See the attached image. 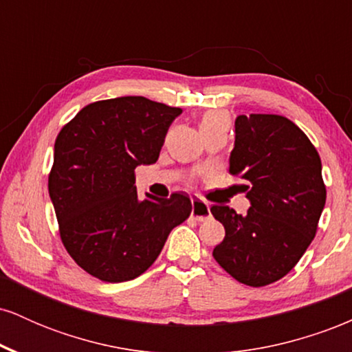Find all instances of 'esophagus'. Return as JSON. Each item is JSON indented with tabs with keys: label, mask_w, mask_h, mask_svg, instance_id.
I'll return each mask as SVG.
<instances>
[{
	"label": "esophagus",
	"mask_w": 352,
	"mask_h": 352,
	"mask_svg": "<svg viewBox=\"0 0 352 352\" xmlns=\"http://www.w3.org/2000/svg\"><path fill=\"white\" fill-rule=\"evenodd\" d=\"M192 217L195 218L197 221L208 220V218L212 217V213H210V207L207 201L199 199V197L192 199Z\"/></svg>",
	"instance_id": "34e87169"
}]
</instances>
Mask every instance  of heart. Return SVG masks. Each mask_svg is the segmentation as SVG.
<instances>
[{
  "mask_svg": "<svg viewBox=\"0 0 352 352\" xmlns=\"http://www.w3.org/2000/svg\"><path fill=\"white\" fill-rule=\"evenodd\" d=\"M208 125H225V127H228L230 117L228 114H225V112L221 111L207 112V114L204 116V119H201L200 127H208Z\"/></svg>",
  "mask_w": 352,
  "mask_h": 352,
  "instance_id": "heart-1",
  "label": "heart"
}]
</instances>
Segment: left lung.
<instances>
[{
    "mask_svg": "<svg viewBox=\"0 0 352 352\" xmlns=\"http://www.w3.org/2000/svg\"><path fill=\"white\" fill-rule=\"evenodd\" d=\"M230 173L245 180L252 207L246 215L225 205L210 208L225 227L213 258L243 285H272L292 272L316 235L326 204L319 153L286 117L238 116Z\"/></svg>",
    "mask_w": 352,
    "mask_h": 352,
    "instance_id": "8db88e82",
    "label": "left lung"
}]
</instances>
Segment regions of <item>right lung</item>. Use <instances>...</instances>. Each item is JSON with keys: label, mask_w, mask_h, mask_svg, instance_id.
Here are the masks:
<instances>
[{"label": "right lung", "mask_w": 352, "mask_h": 352, "mask_svg": "<svg viewBox=\"0 0 352 352\" xmlns=\"http://www.w3.org/2000/svg\"><path fill=\"white\" fill-rule=\"evenodd\" d=\"M180 107L125 96L92 102L60 129L50 197L67 253L100 281L134 280L192 213L187 193L137 197L135 168L155 164Z\"/></svg>", "instance_id": "add662e5"}]
</instances>
